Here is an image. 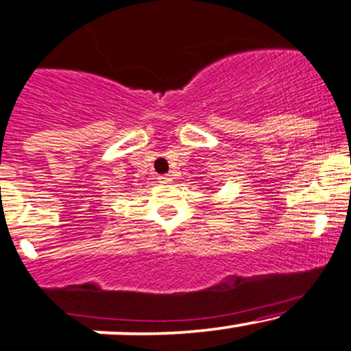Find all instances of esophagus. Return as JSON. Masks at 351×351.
Masks as SVG:
<instances>
[{
	"label": "esophagus",
	"instance_id": "34e87169",
	"mask_svg": "<svg viewBox=\"0 0 351 351\" xmlns=\"http://www.w3.org/2000/svg\"><path fill=\"white\" fill-rule=\"evenodd\" d=\"M158 180H160L161 183H169L171 182V175H161Z\"/></svg>",
	"mask_w": 351,
	"mask_h": 351
}]
</instances>
